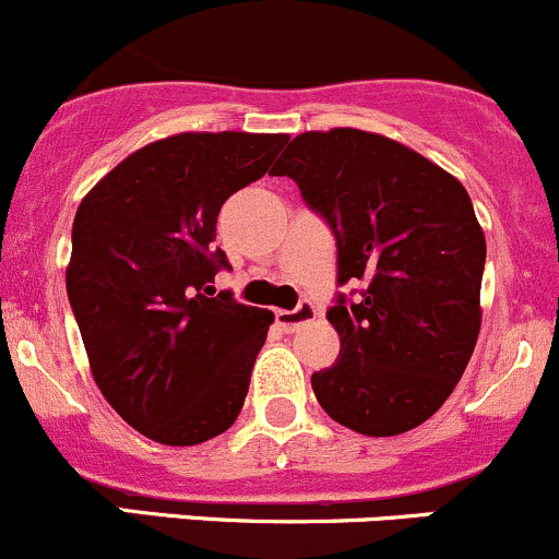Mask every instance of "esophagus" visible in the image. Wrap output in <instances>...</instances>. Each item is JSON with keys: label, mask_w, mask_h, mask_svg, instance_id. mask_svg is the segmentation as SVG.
I'll use <instances>...</instances> for the list:
<instances>
[{"label": "esophagus", "mask_w": 559, "mask_h": 559, "mask_svg": "<svg viewBox=\"0 0 559 559\" xmlns=\"http://www.w3.org/2000/svg\"><path fill=\"white\" fill-rule=\"evenodd\" d=\"M316 316L319 313H316L313 302L302 300L295 311H275V321H278V326L284 332H297L302 324H311Z\"/></svg>", "instance_id": "1"}]
</instances>
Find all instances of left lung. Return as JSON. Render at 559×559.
Instances as JSON below:
<instances>
[{
    "mask_svg": "<svg viewBox=\"0 0 559 559\" xmlns=\"http://www.w3.org/2000/svg\"><path fill=\"white\" fill-rule=\"evenodd\" d=\"M273 175H289L330 222L337 284H362L326 313L341 354L311 376L316 400L362 436L414 430L454 392L481 330L487 240L465 186L352 127L297 134Z\"/></svg>",
    "mask_w": 559,
    "mask_h": 559,
    "instance_id": "left-lung-1",
    "label": "left lung"
}]
</instances>
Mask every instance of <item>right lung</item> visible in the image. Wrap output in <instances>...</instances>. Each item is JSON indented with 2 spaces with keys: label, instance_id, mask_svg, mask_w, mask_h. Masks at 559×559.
I'll return each mask as SVG.
<instances>
[{
  "label": "right lung",
  "instance_id": "1",
  "mask_svg": "<svg viewBox=\"0 0 559 559\" xmlns=\"http://www.w3.org/2000/svg\"><path fill=\"white\" fill-rule=\"evenodd\" d=\"M289 134L180 132L154 140L81 200L67 295L88 368L118 416L165 447L238 419L273 313L207 297L229 267L224 202L267 173Z\"/></svg>",
  "mask_w": 559,
  "mask_h": 559
}]
</instances>
